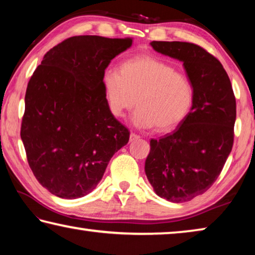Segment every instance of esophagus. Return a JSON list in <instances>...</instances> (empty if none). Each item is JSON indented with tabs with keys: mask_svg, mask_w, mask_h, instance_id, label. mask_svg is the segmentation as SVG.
Returning a JSON list of instances; mask_svg holds the SVG:
<instances>
[{
	"mask_svg": "<svg viewBox=\"0 0 255 255\" xmlns=\"http://www.w3.org/2000/svg\"><path fill=\"white\" fill-rule=\"evenodd\" d=\"M139 138H140V136H139V135H137V133H135V132H131V133H130V136H129V140H130V141H133V140L139 139Z\"/></svg>",
	"mask_w": 255,
	"mask_h": 255,
	"instance_id": "obj_1",
	"label": "esophagus"
}]
</instances>
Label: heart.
Wrapping results in <instances>:
<instances>
[{
  "instance_id": "obj_1",
  "label": "heart",
  "mask_w": 255,
  "mask_h": 255,
  "mask_svg": "<svg viewBox=\"0 0 255 255\" xmlns=\"http://www.w3.org/2000/svg\"><path fill=\"white\" fill-rule=\"evenodd\" d=\"M102 89L115 117L130 110L136 100L131 123L138 128L155 126L157 130H169L187 117L195 101L189 77L149 55L126 60L120 73L106 72Z\"/></svg>"
}]
</instances>
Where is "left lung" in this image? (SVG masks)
<instances>
[{"label":"left lung","mask_w":255,"mask_h":255,"mask_svg":"<svg viewBox=\"0 0 255 255\" xmlns=\"http://www.w3.org/2000/svg\"><path fill=\"white\" fill-rule=\"evenodd\" d=\"M150 46L182 62L195 89L187 117L173 132L150 140L145 162L155 193L178 204L202 195L221 174L234 141L236 101L221 62L200 46L182 41Z\"/></svg>","instance_id":"8db88e82"}]
</instances>
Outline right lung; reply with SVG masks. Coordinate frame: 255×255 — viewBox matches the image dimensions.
<instances>
[{
  "instance_id": "right-lung-1",
  "label": "right lung",
  "mask_w": 255,
  "mask_h": 255,
  "mask_svg": "<svg viewBox=\"0 0 255 255\" xmlns=\"http://www.w3.org/2000/svg\"><path fill=\"white\" fill-rule=\"evenodd\" d=\"M132 38L76 36L47 51L30 79L21 139L42 187L64 199L92 192L129 140L102 89L106 68Z\"/></svg>"
}]
</instances>
